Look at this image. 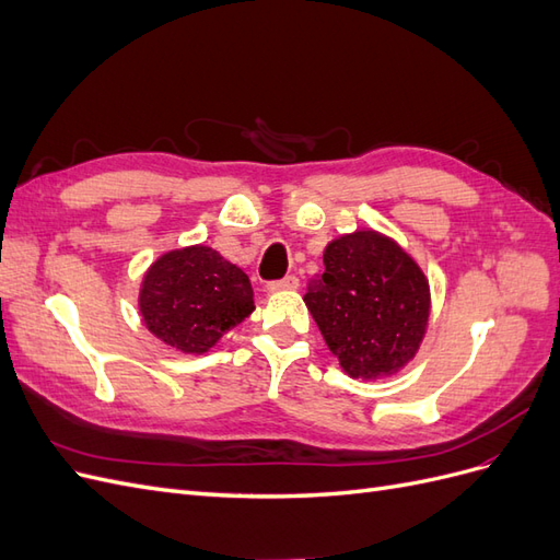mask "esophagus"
<instances>
[{"instance_id":"esophagus-1","label":"esophagus","mask_w":560,"mask_h":560,"mask_svg":"<svg viewBox=\"0 0 560 560\" xmlns=\"http://www.w3.org/2000/svg\"><path fill=\"white\" fill-rule=\"evenodd\" d=\"M296 287H299V278H296V276H287V278H282V280L268 282L266 290H268L270 294H276V292H292V290H296Z\"/></svg>"}]
</instances>
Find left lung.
I'll return each mask as SVG.
<instances>
[{
	"label": "left lung",
	"mask_w": 560,
	"mask_h": 560,
	"mask_svg": "<svg viewBox=\"0 0 560 560\" xmlns=\"http://www.w3.org/2000/svg\"><path fill=\"white\" fill-rule=\"evenodd\" d=\"M325 270L306 287V306L350 378L399 374L428 334L432 296L420 264L395 238L354 229L329 241Z\"/></svg>",
	"instance_id": "left-lung-1"
}]
</instances>
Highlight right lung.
Wrapping results in <instances>:
<instances>
[{
    "label": "right lung",
    "mask_w": 560,
    "mask_h": 560,
    "mask_svg": "<svg viewBox=\"0 0 560 560\" xmlns=\"http://www.w3.org/2000/svg\"><path fill=\"white\" fill-rule=\"evenodd\" d=\"M138 308L144 327L167 348L206 354L254 311L245 270L208 245L171 249L147 268Z\"/></svg>",
    "instance_id": "obj_1"
}]
</instances>
